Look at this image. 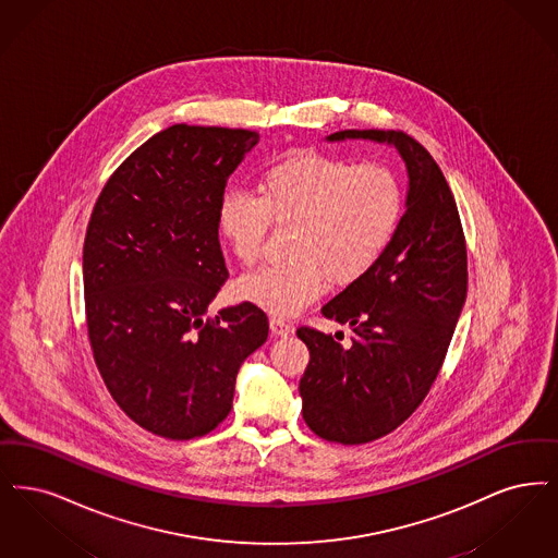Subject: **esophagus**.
I'll return each mask as SVG.
<instances>
[{
	"mask_svg": "<svg viewBox=\"0 0 558 558\" xmlns=\"http://www.w3.org/2000/svg\"><path fill=\"white\" fill-rule=\"evenodd\" d=\"M270 331H272V336L275 338H288L290 336L291 331V325L290 323H286L283 318H270Z\"/></svg>",
	"mask_w": 558,
	"mask_h": 558,
	"instance_id": "1",
	"label": "esophagus"
}]
</instances>
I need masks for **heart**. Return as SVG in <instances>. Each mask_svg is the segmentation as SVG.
<instances>
[{"label": "heart", "instance_id": "1", "mask_svg": "<svg viewBox=\"0 0 558 558\" xmlns=\"http://www.w3.org/2000/svg\"><path fill=\"white\" fill-rule=\"evenodd\" d=\"M404 213L398 177L300 149L272 162L258 195L229 192L218 204V231L242 265L260 258L270 220L295 225L291 263L258 268L238 281V295L272 316H293L327 290L350 286L379 263Z\"/></svg>", "mask_w": 558, "mask_h": 558}]
</instances>
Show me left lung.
I'll use <instances>...</instances> for the list:
<instances>
[{"instance_id":"left-lung-1","label":"left lung","mask_w":558,"mask_h":558,"mask_svg":"<svg viewBox=\"0 0 558 558\" xmlns=\"http://www.w3.org/2000/svg\"><path fill=\"white\" fill-rule=\"evenodd\" d=\"M325 140L396 147L409 174L407 210L386 254L320 308L352 329L350 343L298 329L311 350L300 379L306 425L329 441L366 444L402 425L436 381L466 298V247L454 195L418 142L379 129Z\"/></svg>"}]
</instances>
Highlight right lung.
<instances>
[{
	"label": "right lung",
	"instance_id": "1",
	"mask_svg": "<svg viewBox=\"0 0 558 558\" xmlns=\"http://www.w3.org/2000/svg\"><path fill=\"white\" fill-rule=\"evenodd\" d=\"M258 142L256 131L172 124L97 197L83 245L87 333L117 404L156 436L213 432L243 361L267 341V315L250 302L206 316L229 277L218 204Z\"/></svg>",
	"mask_w": 558,
	"mask_h": 558
}]
</instances>
